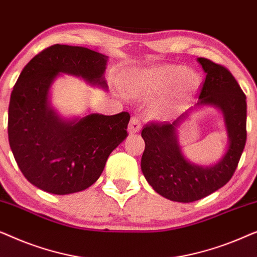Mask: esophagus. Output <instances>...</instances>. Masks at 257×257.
<instances>
[{
  "mask_svg": "<svg viewBox=\"0 0 257 257\" xmlns=\"http://www.w3.org/2000/svg\"><path fill=\"white\" fill-rule=\"evenodd\" d=\"M140 130H142V122H140V119L138 117H132L131 120H130L128 128L127 131L130 135H135V133H138Z\"/></svg>",
  "mask_w": 257,
  "mask_h": 257,
  "instance_id": "esophagus-1",
  "label": "esophagus"
}]
</instances>
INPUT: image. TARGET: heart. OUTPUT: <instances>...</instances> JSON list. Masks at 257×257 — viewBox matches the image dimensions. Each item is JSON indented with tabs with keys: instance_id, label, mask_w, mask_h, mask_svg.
I'll use <instances>...</instances> for the list:
<instances>
[{
	"instance_id": "b5f03b06",
	"label": "heart",
	"mask_w": 257,
	"mask_h": 257,
	"mask_svg": "<svg viewBox=\"0 0 257 257\" xmlns=\"http://www.w3.org/2000/svg\"><path fill=\"white\" fill-rule=\"evenodd\" d=\"M200 85V77L195 72H188L184 65L167 64L142 70L126 79V90L132 97L149 99L164 91L170 90L163 105L167 106L178 98L191 94Z\"/></svg>"
}]
</instances>
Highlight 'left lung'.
<instances>
[{
    "instance_id": "obj_1",
    "label": "left lung",
    "mask_w": 257,
    "mask_h": 257,
    "mask_svg": "<svg viewBox=\"0 0 257 257\" xmlns=\"http://www.w3.org/2000/svg\"><path fill=\"white\" fill-rule=\"evenodd\" d=\"M198 62L206 72L199 100L173 122H151L142 131L145 151L142 157L144 177L154 191L177 202H193L223 187L236 170L247 139V101L243 91L224 66L207 58ZM214 106L223 112L228 136L226 153L216 164L191 163L182 154L177 127L193 108Z\"/></svg>"
}]
</instances>
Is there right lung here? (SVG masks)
<instances>
[{"mask_svg": "<svg viewBox=\"0 0 257 257\" xmlns=\"http://www.w3.org/2000/svg\"><path fill=\"white\" fill-rule=\"evenodd\" d=\"M106 63L107 56L91 49L55 44L21 72L10 96L9 144L21 172L42 191L65 195L89 188L127 137V112L66 119L50 105L51 85L62 73L107 90Z\"/></svg>", "mask_w": 257, "mask_h": 257, "instance_id": "obj_1", "label": "right lung"}]
</instances>
